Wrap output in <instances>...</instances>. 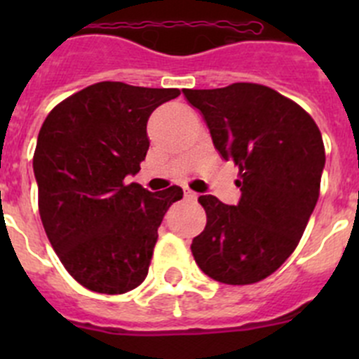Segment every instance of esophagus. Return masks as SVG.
<instances>
[{"label":"esophagus","instance_id":"34e87169","mask_svg":"<svg viewBox=\"0 0 359 359\" xmlns=\"http://www.w3.org/2000/svg\"><path fill=\"white\" fill-rule=\"evenodd\" d=\"M184 196H186V200H196L198 194L194 191H191L189 187H184Z\"/></svg>","mask_w":359,"mask_h":359}]
</instances>
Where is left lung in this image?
<instances>
[{
  "label": "left lung",
  "instance_id": "8db88e82",
  "mask_svg": "<svg viewBox=\"0 0 359 359\" xmlns=\"http://www.w3.org/2000/svg\"><path fill=\"white\" fill-rule=\"evenodd\" d=\"M205 118L213 146L240 168L241 198H198L206 226L191 245L212 280L252 285L273 274L299 245L320 198L325 146L299 104L257 83L184 90Z\"/></svg>",
  "mask_w": 359,
  "mask_h": 359
}]
</instances>
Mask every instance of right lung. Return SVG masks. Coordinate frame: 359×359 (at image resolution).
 <instances>
[{
  "mask_svg": "<svg viewBox=\"0 0 359 359\" xmlns=\"http://www.w3.org/2000/svg\"><path fill=\"white\" fill-rule=\"evenodd\" d=\"M179 95L95 83L53 107L39 130L32 168L43 227L88 290L118 295L146 280L159 224L184 193L179 186L151 193L125 179L146 159L151 112Z\"/></svg>",
  "mask_w": 359,
  "mask_h": 359,
  "instance_id": "obj_1",
  "label": "right lung"
}]
</instances>
